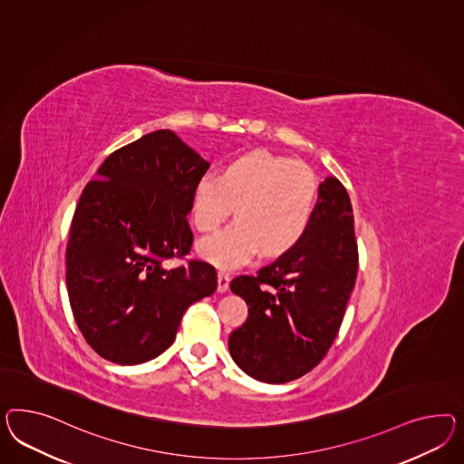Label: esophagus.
Wrapping results in <instances>:
<instances>
[{
  "mask_svg": "<svg viewBox=\"0 0 464 464\" xmlns=\"http://www.w3.org/2000/svg\"><path fill=\"white\" fill-rule=\"evenodd\" d=\"M229 280H231V276L225 270H219L218 272V292H226L227 287H229Z\"/></svg>",
  "mask_w": 464,
  "mask_h": 464,
  "instance_id": "esophagus-1",
  "label": "esophagus"
}]
</instances>
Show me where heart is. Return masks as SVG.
<instances>
[{"instance_id":"1","label":"heart","mask_w":464,"mask_h":464,"mask_svg":"<svg viewBox=\"0 0 464 464\" xmlns=\"http://www.w3.org/2000/svg\"><path fill=\"white\" fill-rule=\"evenodd\" d=\"M319 184L311 167L270 151H250L226 163L221 176L204 174L192 192V221L200 233L216 231L235 208L237 221L202 239L199 253L233 268L262 248L280 255L294 248L313 223Z\"/></svg>"}]
</instances>
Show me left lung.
<instances>
[{"mask_svg": "<svg viewBox=\"0 0 464 464\" xmlns=\"http://www.w3.org/2000/svg\"><path fill=\"white\" fill-rule=\"evenodd\" d=\"M358 272L350 196L336 177L319 186L305 237L231 290L248 305L243 326L229 334L239 368L266 383L305 375L338 336Z\"/></svg>", "mask_w": 464, "mask_h": 464, "instance_id": "obj_1", "label": "left lung"}]
</instances>
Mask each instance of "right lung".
Segmentation results:
<instances>
[{"mask_svg": "<svg viewBox=\"0 0 464 464\" xmlns=\"http://www.w3.org/2000/svg\"><path fill=\"white\" fill-rule=\"evenodd\" d=\"M209 162L170 130L114 150L77 202L65 250L75 324L101 358L145 363L167 350L188 305L216 290L213 265L182 260L192 192Z\"/></svg>", "mask_w": 464, "mask_h": 464, "instance_id": "obj_1", "label": "right lung"}]
</instances>
